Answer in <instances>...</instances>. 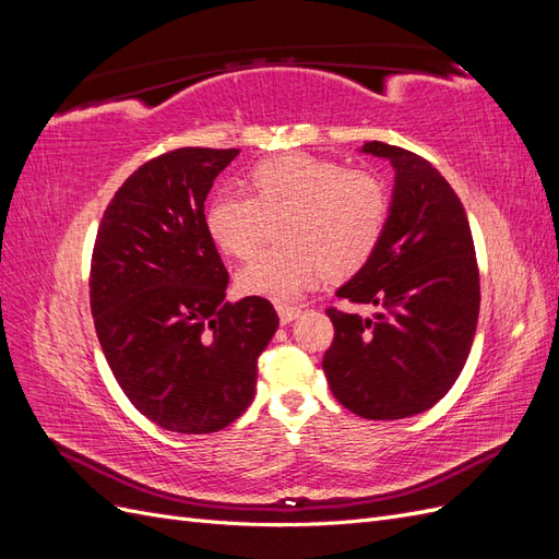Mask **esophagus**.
I'll list each match as a JSON object with an SVG mask.
<instances>
[{
	"mask_svg": "<svg viewBox=\"0 0 559 559\" xmlns=\"http://www.w3.org/2000/svg\"><path fill=\"white\" fill-rule=\"evenodd\" d=\"M277 312H280L282 324H292V321L300 314V308H296V306H277Z\"/></svg>",
	"mask_w": 559,
	"mask_h": 559,
	"instance_id": "esophagus-1",
	"label": "esophagus"
}]
</instances>
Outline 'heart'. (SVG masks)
Returning a JSON list of instances; mask_svg holds the SVG:
<instances>
[{"mask_svg": "<svg viewBox=\"0 0 559 559\" xmlns=\"http://www.w3.org/2000/svg\"><path fill=\"white\" fill-rule=\"evenodd\" d=\"M247 193H216L205 210L210 238L228 257L249 259L265 222L282 218L280 242L238 275L240 289L292 302L331 275L361 267L382 240L389 193L370 173L306 154L265 158L249 170Z\"/></svg>", "mask_w": 559, "mask_h": 559, "instance_id": "b5f03b06", "label": "heart"}]
</instances>
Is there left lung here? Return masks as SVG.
Listing matches in <instances>:
<instances>
[{
	"mask_svg": "<svg viewBox=\"0 0 559 559\" xmlns=\"http://www.w3.org/2000/svg\"><path fill=\"white\" fill-rule=\"evenodd\" d=\"M364 154L394 167L386 228L364 267L335 292L373 317L329 308L324 354L333 396L366 419L425 413L460 378L476 335L480 277L462 200L421 156L384 142Z\"/></svg>",
	"mask_w": 559,
	"mask_h": 559,
	"instance_id": "left-lung-1",
	"label": "left lung"
}]
</instances>
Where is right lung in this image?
Instances as JSON below:
<instances>
[{
	"mask_svg": "<svg viewBox=\"0 0 559 559\" xmlns=\"http://www.w3.org/2000/svg\"><path fill=\"white\" fill-rule=\"evenodd\" d=\"M238 148H175L134 170L97 228L91 312L130 403L158 427L212 433L257 392L273 302L226 300L228 273L205 228V200Z\"/></svg>",
	"mask_w": 559,
	"mask_h": 559,
	"instance_id": "1",
	"label": "right lung"
}]
</instances>
